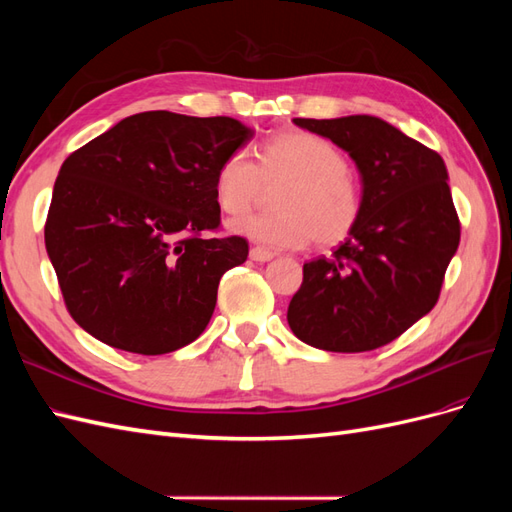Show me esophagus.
<instances>
[{
    "label": "esophagus",
    "instance_id": "esophagus-1",
    "mask_svg": "<svg viewBox=\"0 0 512 512\" xmlns=\"http://www.w3.org/2000/svg\"><path fill=\"white\" fill-rule=\"evenodd\" d=\"M250 258L256 262H269L275 258V252H269V250H265V247H252Z\"/></svg>",
    "mask_w": 512,
    "mask_h": 512
}]
</instances>
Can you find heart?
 <instances>
[{
  "mask_svg": "<svg viewBox=\"0 0 512 512\" xmlns=\"http://www.w3.org/2000/svg\"><path fill=\"white\" fill-rule=\"evenodd\" d=\"M348 168L344 153L327 138L284 130L260 145L258 162L245 149L228 153L215 173L213 194L224 213L241 215L256 203L265 181H286L273 198L277 211L245 215L228 228L273 250L303 247L312 239L335 245L361 215V192Z\"/></svg>",
  "mask_w": 512,
  "mask_h": 512,
  "instance_id": "1",
  "label": "heart"
}]
</instances>
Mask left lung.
Masks as SVG:
<instances>
[{
  "mask_svg": "<svg viewBox=\"0 0 512 512\" xmlns=\"http://www.w3.org/2000/svg\"><path fill=\"white\" fill-rule=\"evenodd\" d=\"M292 121L344 149L363 192L346 241L331 258L303 265L288 324L320 350H376L431 312L457 252L459 218L444 160L380 117Z\"/></svg>",
  "mask_w": 512,
  "mask_h": 512,
  "instance_id": "8db88e82",
  "label": "left lung"
}]
</instances>
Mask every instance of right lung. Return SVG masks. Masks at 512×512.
<instances>
[{"label":"right lung","mask_w":512,"mask_h":512,"mask_svg":"<svg viewBox=\"0 0 512 512\" xmlns=\"http://www.w3.org/2000/svg\"><path fill=\"white\" fill-rule=\"evenodd\" d=\"M252 136L232 117L147 111L70 153L44 243L79 327L147 356L205 331L222 275L250 252L243 237H203L220 226L213 181Z\"/></svg>","instance_id":"add662e5"}]
</instances>
